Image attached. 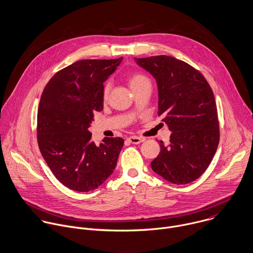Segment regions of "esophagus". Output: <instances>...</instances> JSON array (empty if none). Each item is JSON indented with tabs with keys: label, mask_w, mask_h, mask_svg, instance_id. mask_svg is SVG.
Returning a JSON list of instances; mask_svg holds the SVG:
<instances>
[{
	"label": "esophagus",
	"mask_w": 253,
	"mask_h": 253,
	"mask_svg": "<svg viewBox=\"0 0 253 253\" xmlns=\"http://www.w3.org/2000/svg\"><path fill=\"white\" fill-rule=\"evenodd\" d=\"M127 140L132 143V144H140L142 142L145 141V138H142V137H137V136H131L129 138H127Z\"/></svg>",
	"instance_id": "34e87169"
}]
</instances>
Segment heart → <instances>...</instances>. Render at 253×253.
<instances>
[{
	"mask_svg": "<svg viewBox=\"0 0 253 253\" xmlns=\"http://www.w3.org/2000/svg\"><path fill=\"white\" fill-rule=\"evenodd\" d=\"M128 83H129L131 89L133 90V89L143 85L144 83H150V81H149L148 77L142 73H133L129 76ZM109 89H110V83L107 82V83H105V85L103 87V92H102V96L104 99L108 96Z\"/></svg>",
	"mask_w": 253,
	"mask_h": 253,
	"instance_id": "heart-1",
	"label": "heart"
}]
</instances>
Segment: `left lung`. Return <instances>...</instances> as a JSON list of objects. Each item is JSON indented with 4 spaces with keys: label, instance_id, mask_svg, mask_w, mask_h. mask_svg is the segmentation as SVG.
Here are the masks:
<instances>
[{
    "label": "left lung",
    "instance_id": "8db88e82",
    "mask_svg": "<svg viewBox=\"0 0 253 253\" xmlns=\"http://www.w3.org/2000/svg\"><path fill=\"white\" fill-rule=\"evenodd\" d=\"M135 60L155 77L158 115L172 132L169 145L160 141L152 170L176 185L194 182L208 169L219 142L216 104L210 84L199 70L172 56Z\"/></svg>",
    "mask_w": 253,
    "mask_h": 253
}]
</instances>
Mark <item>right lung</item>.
Returning <instances> with one entry per match:
<instances>
[{
  "instance_id": "1",
  "label": "right lung",
  "mask_w": 253,
  "mask_h": 253,
  "mask_svg": "<svg viewBox=\"0 0 253 253\" xmlns=\"http://www.w3.org/2000/svg\"><path fill=\"white\" fill-rule=\"evenodd\" d=\"M122 58L76 61L57 71L42 91L39 148L54 177L72 191L97 189L116 167L124 140L104 138L96 145L88 128L103 109V82Z\"/></svg>"
}]
</instances>
